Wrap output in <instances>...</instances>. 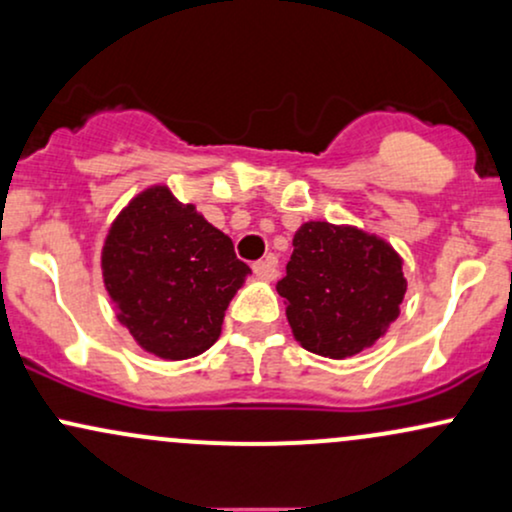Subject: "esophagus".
Segmentation results:
<instances>
[{
    "label": "esophagus",
    "instance_id": "obj_1",
    "mask_svg": "<svg viewBox=\"0 0 512 512\" xmlns=\"http://www.w3.org/2000/svg\"><path fill=\"white\" fill-rule=\"evenodd\" d=\"M252 274H255L257 279H262V281H274L276 279V262L272 260V257L255 262V264H252Z\"/></svg>",
    "mask_w": 512,
    "mask_h": 512
}]
</instances>
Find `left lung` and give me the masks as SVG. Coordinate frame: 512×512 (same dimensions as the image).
Instances as JSON below:
<instances>
[{"instance_id": "8db88e82", "label": "left lung", "mask_w": 512, "mask_h": 512, "mask_svg": "<svg viewBox=\"0 0 512 512\" xmlns=\"http://www.w3.org/2000/svg\"><path fill=\"white\" fill-rule=\"evenodd\" d=\"M402 255L349 223L305 221L276 291L293 339L325 358H351L385 337L407 293Z\"/></svg>"}]
</instances>
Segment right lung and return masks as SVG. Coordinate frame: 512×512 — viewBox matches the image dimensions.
<instances>
[{"mask_svg": "<svg viewBox=\"0 0 512 512\" xmlns=\"http://www.w3.org/2000/svg\"><path fill=\"white\" fill-rule=\"evenodd\" d=\"M101 269L120 325L163 361L204 354L250 274L233 240L168 185L146 187L122 207L103 240Z\"/></svg>", "mask_w": 512, "mask_h": 512, "instance_id": "add662e5", "label": "right lung"}]
</instances>
